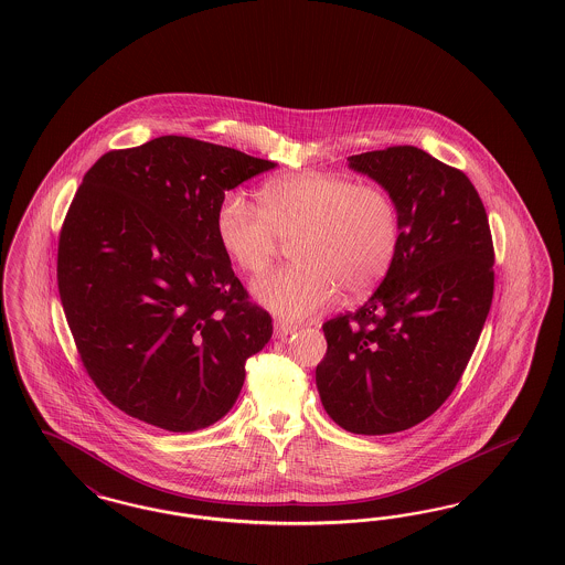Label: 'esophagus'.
Returning a JSON list of instances; mask_svg holds the SVG:
<instances>
[{"mask_svg":"<svg viewBox=\"0 0 565 565\" xmlns=\"http://www.w3.org/2000/svg\"><path fill=\"white\" fill-rule=\"evenodd\" d=\"M296 323L292 321H286V319H275V338H286L290 335L292 331H296Z\"/></svg>","mask_w":565,"mask_h":565,"instance_id":"1","label":"esophagus"}]
</instances>
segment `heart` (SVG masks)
Returning a JSON list of instances; mask_svg holds the SVG:
<instances>
[{"label":"heart","mask_w":565,"mask_h":565,"mask_svg":"<svg viewBox=\"0 0 565 565\" xmlns=\"http://www.w3.org/2000/svg\"><path fill=\"white\" fill-rule=\"evenodd\" d=\"M216 237L239 271L256 275L281 242H292L294 265L254 281L260 305L286 319L328 309L338 292L370 296L388 275L403 239L396 198L380 183L344 173H294L263 185L260 204L239 192L223 195Z\"/></svg>","instance_id":"1"}]
</instances>
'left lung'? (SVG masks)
<instances>
[{
  "instance_id": "1",
  "label": "left lung",
  "mask_w": 565,
  "mask_h": 565,
  "mask_svg": "<svg viewBox=\"0 0 565 565\" xmlns=\"http://www.w3.org/2000/svg\"><path fill=\"white\" fill-rule=\"evenodd\" d=\"M396 198L398 256L356 311L323 323L315 380L340 428L382 436L413 428L459 384L494 294V246L469 177L415 146L349 158Z\"/></svg>"
}]
</instances>
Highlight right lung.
Listing matches in <instances>:
<instances>
[{"instance_id": "add662e5", "label": "right lung", "mask_w": 565, "mask_h": 565, "mask_svg": "<svg viewBox=\"0 0 565 565\" xmlns=\"http://www.w3.org/2000/svg\"><path fill=\"white\" fill-rule=\"evenodd\" d=\"M273 167L162 136L106 152L83 177L60 230V300L83 367L117 409L194 431L234 407L273 323L214 218L225 192Z\"/></svg>"}]
</instances>
